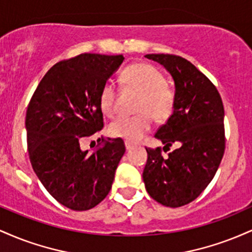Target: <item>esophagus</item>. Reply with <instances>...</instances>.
<instances>
[{
	"label": "esophagus",
	"instance_id": "34e87169",
	"mask_svg": "<svg viewBox=\"0 0 252 252\" xmlns=\"http://www.w3.org/2000/svg\"><path fill=\"white\" fill-rule=\"evenodd\" d=\"M135 147V144L134 143H131V142H128V141H126V150H130V149H132Z\"/></svg>",
	"mask_w": 252,
	"mask_h": 252
}]
</instances>
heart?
Wrapping results in <instances>:
<instances>
[{"mask_svg":"<svg viewBox=\"0 0 252 252\" xmlns=\"http://www.w3.org/2000/svg\"><path fill=\"white\" fill-rule=\"evenodd\" d=\"M121 79L124 85L141 92L136 111L141 114L132 117H120L109 126L110 134L128 142H138L152 129V117L164 121L172 115L175 94L166 84V77L155 66L137 63L128 66L122 72ZM117 90L111 80L104 83L99 94L100 109L106 116L117 114Z\"/></svg>","mask_w":252,"mask_h":252,"instance_id":"b5f03b06","label":"heart"}]
</instances>
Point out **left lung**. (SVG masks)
Wrapping results in <instances>:
<instances>
[{"label":"left lung","mask_w":252,"mask_h":252,"mask_svg":"<svg viewBox=\"0 0 252 252\" xmlns=\"http://www.w3.org/2000/svg\"><path fill=\"white\" fill-rule=\"evenodd\" d=\"M161 63L175 84L173 114L158 128L155 137L161 148L148 153L143 181L148 194L168 207L189 204L207 187L224 155V106L212 82L184 58L173 54H147Z\"/></svg>","instance_id":"8db88e82"}]
</instances>
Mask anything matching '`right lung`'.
<instances>
[{
    "mask_svg": "<svg viewBox=\"0 0 252 252\" xmlns=\"http://www.w3.org/2000/svg\"><path fill=\"white\" fill-rule=\"evenodd\" d=\"M123 60L122 54L84 53L57 63L28 104L32 167L47 192L73 211L92 209L109 194L126 152L122 138H102L94 153L80 148L84 137L103 128L100 90Z\"/></svg>",
    "mask_w": 252,
    "mask_h": 252,
    "instance_id": "obj_1",
    "label": "right lung"
}]
</instances>
